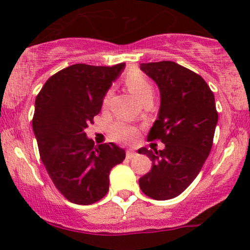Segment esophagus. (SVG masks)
<instances>
[{"label":"esophagus","instance_id":"34e87169","mask_svg":"<svg viewBox=\"0 0 250 250\" xmlns=\"http://www.w3.org/2000/svg\"><path fill=\"white\" fill-rule=\"evenodd\" d=\"M135 156H136V153H135V151H133V150H127V151H125V157H127L128 160H131Z\"/></svg>","mask_w":250,"mask_h":250}]
</instances>
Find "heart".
<instances>
[{
  "label": "heart",
  "mask_w": 250,
  "mask_h": 250,
  "mask_svg": "<svg viewBox=\"0 0 250 250\" xmlns=\"http://www.w3.org/2000/svg\"><path fill=\"white\" fill-rule=\"evenodd\" d=\"M125 82L129 90L134 94L140 101L146 102L148 100H151L154 96V87L149 79L141 70L131 69L129 70L125 76ZM111 95V90H108L103 97V104H107L109 97ZM137 135L136 128L128 123L119 121L115 122L110 127V136L111 139L117 142L129 143L134 141Z\"/></svg>",
  "instance_id": "obj_1"
}]
</instances>
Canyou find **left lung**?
I'll use <instances>...</instances> for the list:
<instances>
[{
    "label": "left lung",
    "mask_w": 250,
    "mask_h": 250,
    "mask_svg": "<svg viewBox=\"0 0 250 250\" xmlns=\"http://www.w3.org/2000/svg\"><path fill=\"white\" fill-rule=\"evenodd\" d=\"M140 69L160 89L159 116L148 140L165 143L162 150L139 149L153 161L140 188L154 200L179 196L195 180L213 146L217 125L215 97L199 74L173 61L141 63Z\"/></svg>",
    "instance_id": "left-lung-1"
}]
</instances>
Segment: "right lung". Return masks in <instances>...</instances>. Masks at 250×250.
<instances>
[{
	"mask_svg": "<svg viewBox=\"0 0 250 250\" xmlns=\"http://www.w3.org/2000/svg\"><path fill=\"white\" fill-rule=\"evenodd\" d=\"M125 65H69L49 77L36 96L33 130L40 156L60 193L76 205L104 197L111 168L125 157V149L113 142L96 147L84 133Z\"/></svg>",
	"mask_w": 250,
	"mask_h": 250,
	"instance_id": "right-lung-1",
	"label": "right lung"
}]
</instances>
